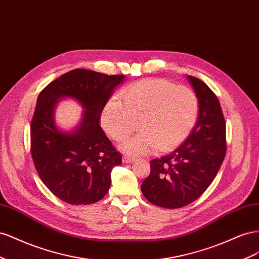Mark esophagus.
<instances>
[{"instance_id":"esophagus-1","label":"esophagus","mask_w":259,"mask_h":259,"mask_svg":"<svg viewBox=\"0 0 259 259\" xmlns=\"http://www.w3.org/2000/svg\"><path fill=\"white\" fill-rule=\"evenodd\" d=\"M134 157L132 156H127V155H124V156L122 157V161L123 162H125V164H129V162H131V161H134Z\"/></svg>"}]
</instances>
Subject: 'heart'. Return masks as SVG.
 <instances>
[{
	"label": "heart",
	"instance_id": "heart-1",
	"mask_svg": "<svg viewBox=\"0 0 259 259\" xmlns=\"http://www.w3.org/2000/svg\"><path fill=\"white\" fill-rule=\"evenodd\" d=\"M110 98L101 113V123L115 141L122 142L138 128L140 134L122 145L128 154H147L157 147L168 151L181 143L198 116L195 93L184 85L145 79L123 88Z\"/></svg>",
	"mask_w": 259,
	"mask_h": 259
}]
</instances>
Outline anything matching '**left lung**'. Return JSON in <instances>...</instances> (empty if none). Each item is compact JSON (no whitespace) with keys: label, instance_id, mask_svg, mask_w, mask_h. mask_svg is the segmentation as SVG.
<instances>
[{"label":"left lung","instance_id":"left-lung-1","mask_svg":"<svg viewBox=\"0 0 259 259\" xmlns=\"http://www.w3.org/2000/svg\"><path fill=\"white\" fill-rule=\"evenodd\" d=\"M198 100V117L190 136L170 154L151 160L141 191L164 208H180L201 196L226 156V122L216 94L202 80L188 76Z\"/></svg>","mask_w":259,"mask_h":259}]
</instances>
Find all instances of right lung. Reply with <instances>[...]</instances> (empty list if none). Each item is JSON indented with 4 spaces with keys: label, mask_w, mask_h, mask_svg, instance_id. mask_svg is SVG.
I'll return each instance as SVG.
<instances>
[{
    "label": "right lung",
    "mask_w": 259,
    "mask_h": 259,
    "mask_svg": "<svg viewBox=\"0 0 259 259\" xmlns=\"http://www.w3.org/2000/svg\"><path fill=\"white\" fill-rule=\"evenodd\" d=\"M124 79L79 68L52 81L39 94L30 127L31 156L43 183L65 203L93 204L109 190L110 171L121 164V154L101 128L100 118ZM64 97L85 108L83 120L71 133L58 130L54 120L56 103Z\"/></svg>",
    "instance_id": "1"
}]
</instances>
